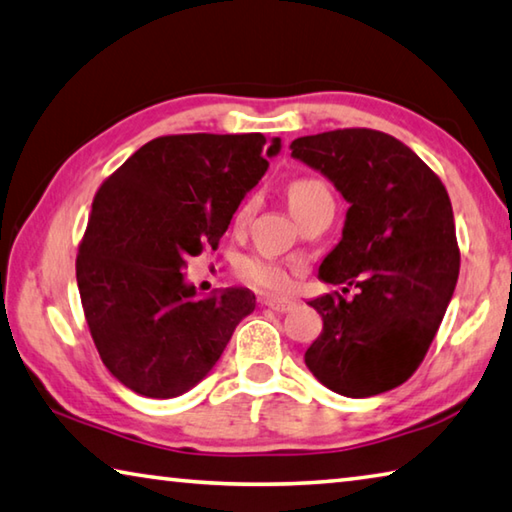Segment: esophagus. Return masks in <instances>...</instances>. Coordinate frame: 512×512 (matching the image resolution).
<instances>
[{"label": "esophagus", "instance_id": "34e87169", "mask_svg": "<svg viewBox=\"0 0 512 512\" xmlns=\"http://www.w3.org/2000/svg\"><path fill=\"white\" fill-rule=\"evenodd\" d=\"M265 306L276 310V312H290V310L294 308V301H290V299H279V297H267V299H265Z\"/></svg>", "mask_w": 512, "mask_h": 512}]
</instances>
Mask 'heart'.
<instances>
[{
	"mask_svg": "<svg viewBox=\"0 0 512 512\" xmlns=\"http://www.w3.org/2000/svg\"><path fill=\"white\" fill-rule=\"evenodd\" d=\"M319 195H328L326 186L317 182V179H297L292 182L288 188V200L290 206H299L303 202L315 200ZM240 276L249 283L258 285L263 290H272V292H283L290 288V272L281 267L279 263L267 261V258L261 256H249L245 261L240 263Z\"/></svg>",
	"mask_w": 512,
	"mask_h": 512,
	"instance_id": "b5f03b06",
	"label": "heart"
}]
</instances>
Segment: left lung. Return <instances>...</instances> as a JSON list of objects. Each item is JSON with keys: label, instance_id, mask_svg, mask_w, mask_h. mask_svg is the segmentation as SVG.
Instances as JSON below:
<instances>
[{"label": "left lung", "instance_id": "8db88e82", "mask_svg": "<svg viewBox=\"0 0 512 512\" xmlns=\"http://www.w3.org/2000/svg\"><path fill=\"white\" fill-rule=\"evenodd\" d=\"M290 150L348 202L342 240L319 279L357 288L353 299L335 292L308 301L324 330L306 366L346 398L396 389L423 362L459 279L450 195L414 150L378 130L312 134Z\"/></svg>", "mask_w": 512, "mask_h": 512}]
</instances>
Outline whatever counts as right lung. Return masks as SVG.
I'll return each mask as SVG.
<instances>
[{
    "label": "right lung",
    "instance_id": "right-lung-1",
    "mask_svg": "<svg viewBox=\"0 0 512 512\" xmlns=\"http://www.w3.org/2000/svg\"><path fill=\"white\" fill-rule=\"evenodd\" d=\"M263 134H173L141 146L98 188L76 258L103 364L146 398H177L211 373L254 292L197 299L186 258L215 249L238 204L281 152Z\"/></svg>",
    "mask_w": 512,
    "mask_h": 512
}]
</instances>
